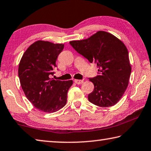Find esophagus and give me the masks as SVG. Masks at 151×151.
I'll return each instance as SVG.
<instances>
[{
    "instance_id": "34e87169",
    "label": "esophagus",
    "mask_w": 151,
    "mask_h": 151,
    "mask_svg": "<svg viewBox=\"0 0 151 151\" xmlns=\"http://www.w3.org/2000/svg\"><path fill=\"white\" fill-rule=\"evenodd\" d=\"M83 80H78V79H76V80H75V83L77 84H83Z\"/></svg>"
}]
</instances>
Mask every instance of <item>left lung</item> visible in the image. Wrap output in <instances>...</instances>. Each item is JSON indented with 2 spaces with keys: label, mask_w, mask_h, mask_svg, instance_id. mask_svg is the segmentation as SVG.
I'll use <instances>...</instances> for the list:
<instances>
[{
  "label": "left lung",
  "mask_w": 151,
  "mask_h": 151,
  "mask_svg": "<svg viewBox=\"0 0 151 151\" xmlns=\"http://www.w3.org/2000/svg\"><path fill=\"white\" fill-rule=\"evenodd\" d=\"M70 44L98 68V75L88 78L94 86L88 96L89 102L103 108L116 104L127 88L131 72L124 43L109 33L99 31L86 40L72 41Z\"/></svg>",
  "instance_id": "8db88e82"
}]
</instances>
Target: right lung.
Wrapping results in <instances>:
<instances>
[{"instance_id": "1", "label": "right lung", "mask_w": 151, "mask_h": 151, "mask_svg": "<svg viewBox=\"0 0 151 151\" xmlns=\"http://www.w3.org/2000/svg\"><path fill=\"white\" fill-rule=\"evenodd\" d=\"M63 44L37 41L24 52L18 67V76L26 98L35 108L46 113L59 110L67 103L73 81L51 78Z\"/></svg>"}]
</instances>
